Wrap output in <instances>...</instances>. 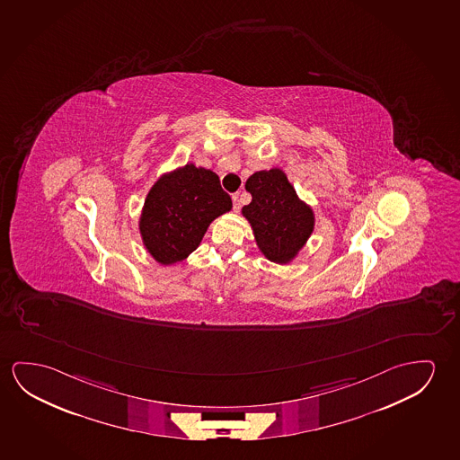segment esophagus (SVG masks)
<instances>
[{
  "label": "esophagus",
  "instance_id": "1",
  "mask_svg": "<svg viewBox=\"0 0 460 460\" xmlns=\"http://www.w3.org/2000/svg\"><path fill=\"white\" fill-rule=\"evenodd\" d=\"M233 204H234V210H235V212H239V210H241V207H242V199H241V196H239V194H234Z\"/></svg>",
  "mask_w": 460,
  "mask_h": 460
}]
</instances>
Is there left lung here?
Listing matches in <instances>:
<instances>
[{
    "instance_id": "1",
    "label": "left lung",
    "mask_w": 460,
    "mask_h": 460,
    "mask_svg": "<svg viewBox=\"0 0 460 460\" xmlns=\"http://www.w3.org/2000/svg\"><path fill=\"white\" fill-rule=\"evenodd\" d=\"M245 190L252 202L242 208L255 234L256 243L269 261L287 264L305 247L314 231V212L297 198L283 170L255 172Z\"/></svg>"
}]
</instances>
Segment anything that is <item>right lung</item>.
<instances>
[{
	"label": "right lung",
	"mask_w": 460,
	"mask_h": 460,
	"mask_svg": "<svg viewBox=\"0 0 460 460\" xmlns=\"http://www.w3.org/2000/svg\"><path fill=\"white\" fill-rule=\"evenodd\" d=\"M233 208L212 170L186 164L164 173L149 190L140 234L149 255L164 266L183 261L202 241L213 219Z\"/></svg>",
	"instance_id": "1"
}]
</instances>
